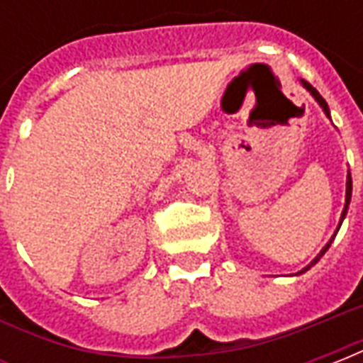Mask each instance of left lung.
Returning <instances> with one entry per match:
<instances>
[{"mask_svg":"<svg viewBox=\"0 0 363 363\" xmlns=\"http://www.w3.org/2000/svg\"><path fill=\"white\" fill-rule=\"evenodd\" d=\"M301 85H303L305 89L309 91V93H311L313 99H315V101H317V103L320 104V108H323V112H325V114H327V118H330V111H328V104H327V101H325V99H323V96L319 95V91L315 89V87H313L311 83L303 82V79H301ZM350 198H352V177H350V171H348V177H346V204H344L342 216H340V221H338V228H336L335 235L330 237V241H328V243L325 245V247H323V251H320L319 255H317V257H315V259L311 260V264H307V267H305L303 270H301V272H297V274H303V272H307V270H309V268H311L313 264H317V262H319V260H320V257H323V255H325V252L328 251V247H330V243H333V241H335L336 233H338V229H340V225H342L344 218H346V212H348V204H350Z\"/></svg>","mask_w":363,"mask_h":363,"instance_id":"8db88e82","label":"left lung"}]
</instances>
